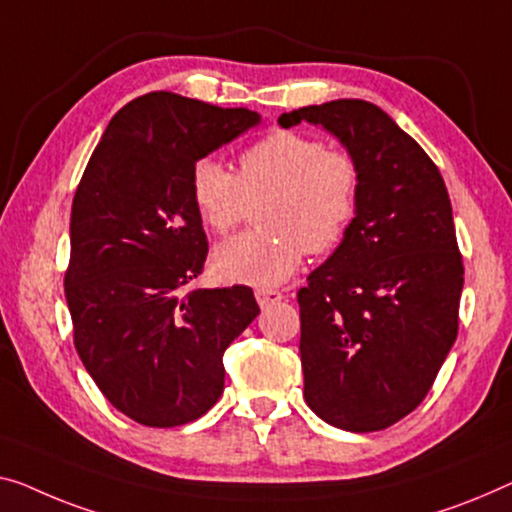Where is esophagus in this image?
<instances>
[{
    "mask_svg": "<svg viewBox=\"0 0 512 512\" xmlns=\"http://www.w3.org/2000/svg\"><path fill=\"white\" fill-rule=\"evenodd\" d=\"M255 299L259 305H262V308H271V305L280 303L285 296H282V292H276V289H257Z\"/></svg>",
    "mask_w": 512,
    "mask_h": 512,
    "instance_id": "obj_1",
    "label": "esophagus"
}]
</instances>
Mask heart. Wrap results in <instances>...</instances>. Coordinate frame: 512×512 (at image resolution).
Instances as JSON below:
<instances>
[{
  "mask_svg": "<svg viewBox=\"0 0 512 512\" xmlns=\"http://www.w3.org/2000/svg\"><path fill=\"white\" fill-rule=\"evenodd\" d=\"M188 183L197 216L220 236L262 197L259 230L213 250V271L225 282L271 289L294 276L303 253L338 246L356 216L361 177L347 151L296 131H273L241 151L234 174L202 158Z\"/></svg>",
  "mask_w": 512,
  "mask_h": 512,
  "instance_id": "1",
  "label": "heart"
}]
</instances>
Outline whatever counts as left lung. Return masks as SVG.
Instances as JSON below:
<instances>
[{
	"label": "left lung",
	"instance_id": "8db88e82",
	"mask_svg": "<svg viewBox=\"0 0 512 512\" xmlns=\"http://www.w3.org/2000/svg\"><path fill=\"white\" fill-rule=\"evenodd\" d=\"M322 126L356 160L349 230L299 292L308 407L333 427L375 432L411 414L457 338L464 285L453 209L437 165L388 114L340 98L280 114Z\"/></svg>",
	"mask_w": 512,
	"mask_h": 512
}]
</instances>
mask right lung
Here are the masks:
<instances>
[{"instance_id":"right-lung-1","label":"right lung","mask_w":512,"mask_h":512,"mask_svg":"<svg viewBox=\"0 0 512 512\" xmlns=\"http://www.w3.org/2000/svg\"><path fill=\"white\" fill-rule=\"evenodd\" d=\"M259 121L151 91L114 114L75 190L64 278L75 349L112 407L142 425L207 414L225 349L259 315L250 287L186 289L207 259L190 170Z\"/></svg>"}]
</instances>
